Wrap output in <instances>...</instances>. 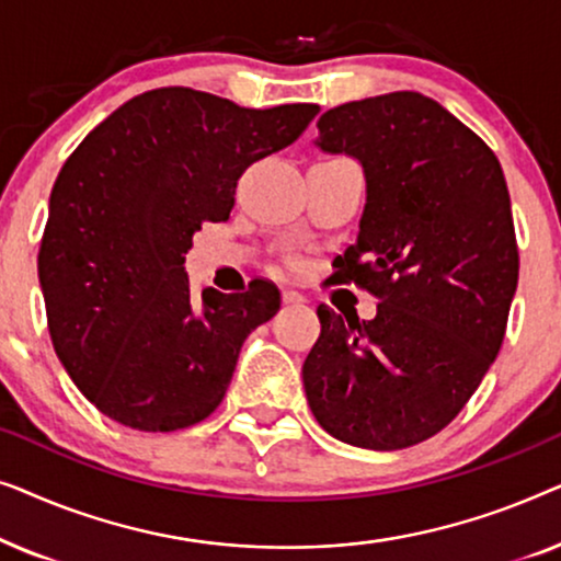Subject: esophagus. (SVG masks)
<instances>
[{"label": "esophagus", "mask_w": 561, "mask_h": 561, "mask_svg": "<svg viewBox=\"0 0 561 561\" xmlns=\"http://www.w3.org/2000/svg\"><path fill=\"white\" fill-rule=\"evenodd\" d=\"M280 296H283V304H288V306H298L306 301L304 294H298V290H294V288H283Z\"/></svg>", "instance_id": "34e87169"}]
</instances>
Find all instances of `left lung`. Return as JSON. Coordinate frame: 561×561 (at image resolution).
<instances>
[{
    "mask_svg": "<svg viewBox=\"0 0 561 561\" xmlns=\"http://www.w3.org/2000/svg\"><path fill=\"white\" fill-rule=\"evenodd\" d=\"M317 145L365 171L357 242L336 278L370 290V321L321 304L304 363L334 439L405 449L442 432L501 350L518 286L511 196L495 152L439 102L393 91L324 112Z\"/></svg>",
    "mask_w": 561,
    "mask_h": 561,
    "instance_id": "obj_1",
    "label": "left lung"
}]
</instances>
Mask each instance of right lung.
Instances as JSON below:
<instances>
[{"label":"right lung","instance_id":"obj_1","mask_svg":"<svg viewBox=\"0 0 561 561\" xmlns=\"http://www.w3.org/2000/svg\"><path fill=\"white\" fill-rule=\"evenodd\" d=\"M317 104L244 110L186 87L129 99L83 137L50 191L37 275L56 355L104 416L137 432L204 421L280 294L188 286L194 232L225 221L252 163L296 142Z\"/></svg>","mask_w":561,"mask_h":561}]
</instances>
